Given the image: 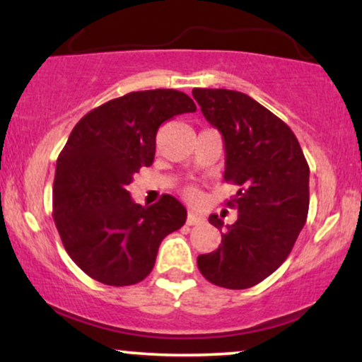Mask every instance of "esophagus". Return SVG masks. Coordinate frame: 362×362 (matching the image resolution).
<instances>
[{
    "label": "esophagus",
    "instance_id": "obj_1",
    "mask_svg": "<svg viewBox=\"0 0 362 362\" xmlns=\"http://www.w3.org/2000/svg\"><path fill=\"white\" fill-rule=\"evenodd\" d=\"M201 223H204V218H202V216L194 213V211H190V213L187 214V224H189V226H194V224H201Z\"/></svg>",
    "mask_w": 362,
    "mask_h": 362
}]
</instances>
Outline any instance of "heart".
Wrapping results in <instances>:
<instances>
[{
    "label": "heart",
    "instance_id": "obj_1",
    "mask_svg": "<svg viewBox=\"0 0 362 362\" xmlns=\"http://www.w3.org/2000/svg\"><path fill=\"white\" fill-rule=\"evenodd\" d=\"M184 195L187 199H190V201H199V197H201V194H199V190L195 187H185Z\"/></svg>",
    "mask_w": 362,
    "mask_h": 362
}]
</instances>
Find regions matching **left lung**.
I'll list each match as a JSON object with an SVG mask.
<instances>
[{"mask_svg":"<svg viewBox=\"0 0 362 362\" xmlns=\"http://www.w3.org/2000/svg\"><path fill=\"white\" fill-rule=\"evenodd\" d=\"M211 126L221 132L226 151L224 180L238 185L228 206L238 219L223 226L218 250L197 257L207 281L226 289L259 284L288 259L308 216L310 167L288 124L252 97L235 90L194 88Z\"/></svg>","mask_w":362,"mask_h":362,"instance_id":"8db88e82","label":"left lung"}]
</instances>
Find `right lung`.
<instances>
[{"label":"right lung","instance_id":"1","mask_svg":"<svg viewBox=\"0 0 362 362\" xmlns=\"http://www.w3.org/2000/svg\"><path fill=\"white\" fill-rule=\"evenodd\" d=\"M195 110L182 91H132L74 126L57 158L52 216L68 255L91 279L141 282L153 271L161 240L184 226L187 211L173 195L139 206L127 185L155 160L158 127Z\"/></svg>","mask_w":362,"mask_h":362}]
</instances>
